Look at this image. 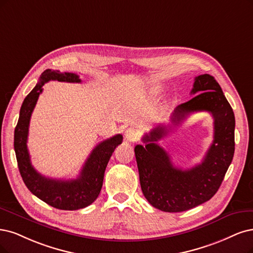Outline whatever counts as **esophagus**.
<instances>
[{
	"mask_svg": "<svg viewBox=\"0 0 253 253\" xmlns=\"http://www.w3.org/2000/svg\"><path fill=\"white\" fill-rule=\"evenodd\" d=\"M125 137L130 142H135L139 137V133L134 128H128L125 131Z\"/></svg>",
	"mask_w": 253,
	"mask_h": 253,
	"instance_id": "esophagus-1",
	"label": "esophagus"
}]
</instances>
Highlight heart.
I'll return each instance as SVG.
<instances>
[{"label": "heart", "mask_w": 253, "mask_h": 253, "mask_svg": "<svg viewBox=\"0 0 253 253\" xmlns=\"http://www.w3.org/2000/svg\"><path fill=\"white\" fill-rule=\"evenodd\" d=\"M152 88H153L154 91H158V90L162 89V85H160V84H156V85H154Z\"/></svg>", "instance_id": "1"}]
</instances>
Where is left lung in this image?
I'll list each match as a JSON object with an SVG mask.
<instances>
[{
  "mask_svg": "<svg viewBox=\"0 0 253 253\" xmlns=\"http://www.w3.org/2000/svg\"><path fill=\"white\" fill-rule=\"evenodd\" d=\"M191 93L196 96L175 108L171 124L156 126L144 135L145 147L134 148L145 198L167 212L184 211L209 201L219 190L235 153V115L219 83L209 74L200 75ZM196 111H209L213 116L214 141L200 165L181 170L156 142Z\"/></svg>",
  "mask_w": 253,
  "mask_h": 253,
  "instance_id": "left-lung-1",
  "label": "left lung"
}]
</instances>
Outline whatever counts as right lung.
I'll use <instances>...</instances> for the list:
<instances>
[{
	"instance_id": "obj_1",
	"label": "right lung",
	"mask_w": 253,
	"mask_h": 253,
	"mask_svg": "<svg viewBox=\"0 0 253 253\" xmlns=\"http://www.w3.org/2000/svg\"><path fill=\"white\" fill-rule=\"evenodd\" d=\"M50 80L71 83L81 82L78 75L73 73L45 70L42 74L39 83L25 98L22 104L20 118L14 130V151L18 170L28 190L55 209L76 211L88 207L98 198L109 158L115 149L122 144L123 136L117 134L93 148L76 179H54L40 174L31 164L27 139L32 111L42 92L43 84Z\"/></svg>"
}]
</instances>
